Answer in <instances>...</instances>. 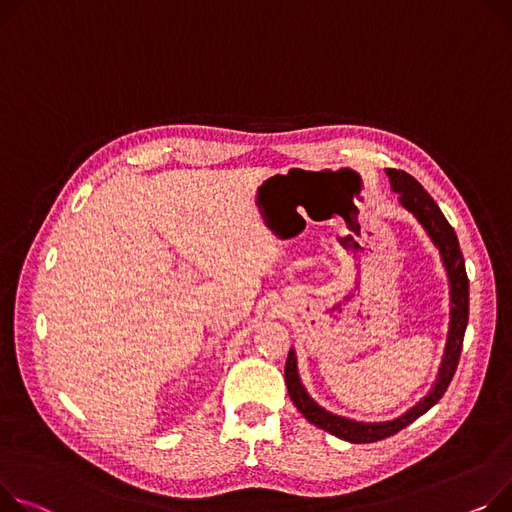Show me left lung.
<instances>
[{"mask_svg": "<svg viewBox=\"0 0 512 512\" xmlns=\"http://www.w3.org/2000/svg\"><path fill=\"white\" fill-rule=\"evenodd\" d=\"M385 173L391 181V189L399 197L401 206L422 224V228L430 236V241L434 243V247L440 253L442 265H445L447 276H449V288H451V292H449L451 294V323H449L445 356H442L432 389L428 391L426 397H422L412 407V410H407L403 416L389 420V422H356V420L327 412L325 407H321L309 393H306V389L298 377L296 354H294V350L288 352L284 379H286L290 399L298 407V412L311 424H315L317 428H321L337 438H344L348 442H356V445H362V442H377V440L397 434L399 430H403L405 426H410L414 420L424 416L432 405H436L440 401V397L445 395V391L449 389V385L453 381V374L457 370L461 348H463V335H465L467 319H469V280H467L463 253H461L453 226L447 222L445 216H442L440 208L436 206V201L426 193V189L412 175H407L405 170H397V168H385Z\"/></svg>", "mask_w": 512, "mask_h": 512, "instance_id": "obj_1", "label": "left lung"}]
</instances>
